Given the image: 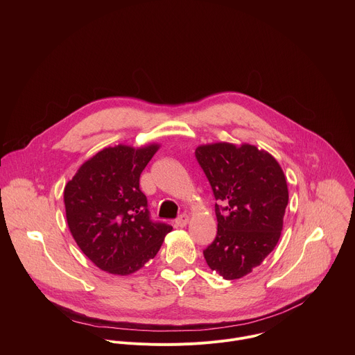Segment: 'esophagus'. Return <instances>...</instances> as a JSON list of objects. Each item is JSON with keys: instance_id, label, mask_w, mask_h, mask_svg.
<instances>
[{"instance_id": "1", "label": "esophagus", "mask_w": 355, "mask_h": 355, "mask_svg": "<svg viewBox=\"0 0 355 355\" xmlns=\"http://www.w3.org/2000/svg\"><path fill=\"white\" fill-rule=\"evenodd\" d=\"M188 220H189L188 215L182 214V215H180V216L175 219V225H177L178 227H185V226L188 225Z\"/></svg>"}]
</instances>
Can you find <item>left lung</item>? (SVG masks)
<instances>
[{
	"instance_id": "8db88e82",
	"label": "left lung",
	"mask_w": 355,
	"mask_h": 355,
	"mask_svg": "<svg viewBox=\"0 0 355 355\" xmlns=\"http://www.w3.org/2000/svg\"><path fill=\"white\" fill-rule=\"evenodd\" d=\"M195 157L215 199L218 233L204 257L225 279H239L260 266L277 245L288 205V185L278 162L256 146L202 144Z\"/></svg>"
}]
</instances>
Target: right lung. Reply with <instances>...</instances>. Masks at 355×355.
Returning a JSON list of instances; mask_svg holds the SVG:
<instances>
[{
	"label": "right lung",
	"instance_id": "add662e5",
	"mask_svg": "<svg viewBox=\"0 0 355 355\" xmlns=\"http://www.w3.org/2000/svg\"><path fill=\"white\" fill-rule=\"evenodd\" d=\"M160 144L105 147L64 187L69 229L84 254L103 271L129 275L155 259L170 225L150 219L140 174Z\"/></svg>",
	"mask_w": 355,
	"mask_h": 355
}]
</instances>
